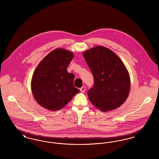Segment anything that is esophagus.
<instances>
[{
	"instance_id": "1",
	"label": "esophagus",
	"mask_w": 159,
	"mask_h": 159,
	"mask_svg": "<svg viewBox=\"0 0 159 159\" xmlns=\"http://www.w3.org/2000/svg\"><path fill=\"white\" fill-rule=\"evenodd\" d=\"M80 91H81L82 93L84 92V91H85V86H82V88H80Z\"/></svg>"
}]
</instances>
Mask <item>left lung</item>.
Here are the masks:
<instances>
[{
	"label": "left lung",
	"mask_w": 159,
	"mask_h": 159,
	"mask_svg": "<svg viewBox=\"0 0 159 159\" xmlns=\"http://www.w3.org/2000/svg\"><path fill=\"white\" fill-rule=\"evenodd\" d=\"M83 57L91 70L94 84L88 95L92 104L102 111L119 107L128 96L130 81L121 60L104 46L85 51Z\"/></svg>",
	"instance_id": "obj_1"
}]
</instances>
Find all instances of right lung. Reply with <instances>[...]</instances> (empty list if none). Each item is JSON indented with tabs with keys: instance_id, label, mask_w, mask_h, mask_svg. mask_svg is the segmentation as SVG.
Listing matches in <instances>:
<instances>
[{
	"instance_id": "add662e5",
	"label": "right lung",
	"mask_w": 159,
	"mask_h": 159,
	"mask_svg": "<svg viewBox=\"0 0 159 159\" xmlns=\"http://www.w3.org/2000/svg\"><path fill=\"white\" fill-rule=\"evenodd\" d=\"M74 55L56 49L38 65L31 79V91L39 105L51 111L61 110L80 91L74 86L75 75L67 67Z\"/></svg>"
}]
</instances>
